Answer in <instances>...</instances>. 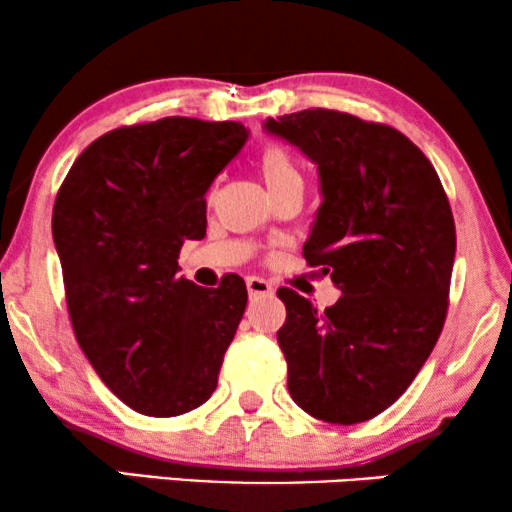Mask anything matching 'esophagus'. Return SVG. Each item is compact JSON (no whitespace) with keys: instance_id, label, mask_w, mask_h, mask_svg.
Masks as SVG:
<instances>
[{"instance_id":"1","label":"esophagus","mask_w":512,"mask_h":512,"mask_svg":"<svg viewBox=\"0 0 512 512\" xmlns=\"http://www.w3.org/2000/svg\"><path fill=\"white\" fill-rule=\"evenodd\" d=\"M247 291L251 298H256V296H272V291L275 289H272L270 282H265L261 277H247Z\"/></svg>"}]
</instances>
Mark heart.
<instances>
[{
	"mask_svg": "<svg viewBox=\"0 0 512 512\" xmlns=\"http://www.w3.org/2000/svg\"><path fill=\"white\" fill-rule=\"evenodd\" d=\"M258 163H261L263 179L270 191H275V188L286 186V184H303V177H300L296 160L291 158V153L286 151L282 144L277 142L265 144Z\"/></svg>",
	"mask_w": 512,
	"mask_h": 512,
	"instance_id": "1",
	"label": "heart"
}]
</instances>
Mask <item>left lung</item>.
Returning <instances> with one entry per match:
<instances>
[{
  "label": "left lung",
  "instance_id": "8db88e82",
  "mask_svg": "<svg viewBox=\"0 0 512 512\" xmlns=\"http://www.w3.org/2000/svg\"><path fill=\"white\" fill-rule=\"evenodd\" d=\"M265 128L319 167L324 202L303 256L342 291L324 312L277 291L289 394L324 422H366L410 387L443 331L457 249L450 200L431 160L391 125L305 109Z\"/></svg>",
  "mask_w": 512,
  "mask_h": 512
}]
</instances>
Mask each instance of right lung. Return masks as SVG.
Segmentation results:
<instances>
[{"instance_id":"right-lung-1","label":"right lung","mask_w":512,"mask_h":512,"mask_svg":"<svg viewBox=\"0 0 512 512\" xmlns=\"http://www.w3.org/2000/svg\"><path fill=\"white\" fill-rule=\"evenodd\" d=\"M242 123L167 116L97 137L62 181L53 240L76 340L132 410L177 417L214 394L247 286L179 277L207 230L205 193L247 142Z\"/></svg>"}]
</instances>
